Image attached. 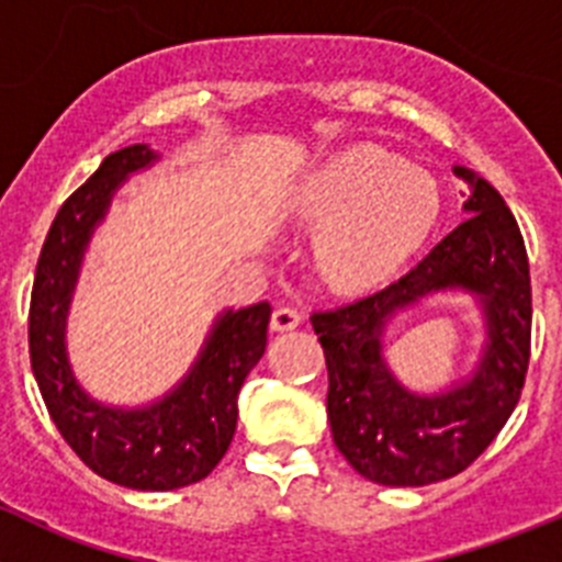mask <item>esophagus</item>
Masks as SVG:
<instances>
[{
	"label": "esophagus",
	"mask_w": 562,
	"mask_h": 562,
	"mask_svg": "<svg viewBox=\"0 0 562 562\" xmlns=\"http://www.w3.org/2000/svg\"><path fill=\"white\" fill-rule=\"evenodd\" d=\"M301 319H303V312L297 306H278L276 312H272L270 328L272 330H292L301 325Z\"/></svg>",
	"instance_id": "1"
}]
</instances>
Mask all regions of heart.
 I'll return each instance as SVG.
<instances>
[{"label":"heart","mask_w":562,"mask_h":562,"mask_svg":"<svg viewBox=\"0 0 562 562\" xmlns=\"http://www.w3.org/2000/svg\"><path fill=\"white\" fill-rule=\"evenodd\" d=\"M438 184L427 170L375 146L350 148L306 176L290 215L314 228V259L341 286H370L430 234Z\"/></svg>","instance_id":"1"}]
</instances>
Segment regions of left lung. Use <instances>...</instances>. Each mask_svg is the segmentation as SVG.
Masks as SVG:
<instances>
[{"label": "left lung", "mask_w": 562, "mask_h": 562, "mask_svg": "<svg viewBox=\"0 0 562 562\" xmlns=\"http://www.w3.org/2000/svg\"><path fill=\"white\" fill-rule=\"evenodd\" d=\"M458 223L403 278L372 295L312 314L328 364L334 445L358 474L381 485H430L472 467L505 427L530 364V261L513 212L472 170ZM481 295L490 345L472 382L438 398H416L380 358V330L397 307L438 289Z\"/></svg>", "instance_id": "obj_1"}]
</instances>
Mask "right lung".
<instances>
[{"instance_id": "1", "label": "right lung", "mask_w": 562, "mask_h": 562, "mask_svg": "<svg viewBox=\"0 0 562 562\" xmlns=\"http://www.w3.org/2000/svg\"><path fill=\"white\" fill-rule=\"evenodd\" d=\"M157 159L148 146L110 154L57 212L37 259L30 301V361L49 416L79 461L110 483L173 491L204 480L237 430V394L267 347L270 303L226 312L176 392L143 411L93 403L66 361V312L90 232L117 184Z\"/></svg>"}]
</instances>
